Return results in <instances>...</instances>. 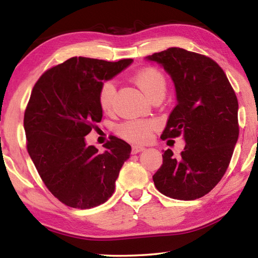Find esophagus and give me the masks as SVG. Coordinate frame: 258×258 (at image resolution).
Returning <instances> with one entry per match:
<instances>
[{
	"label": "esophagus",
	"instance_id": "obj_1",
	"mask_svg": "<svg viewBox=\"0 0 258 258\" xmlns=\"http://www.w3.org/2000/svg\"><path fill=\"white\" fill-rule=\"evenodd\" d=\"M145 150L144 146H141V145H134L132 146V154H138L140 152H143Z\"/></svg>",
	"mask_w": 258,
	"mask_h": 258
}]
</instances>
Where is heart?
<instances>
[{"label": "heart", "instance_id": "b5f03b06", "mask_svg": "<svg viewBox=\"0 0 258 258\" xmlns=\"http://www.w3.org/2000/svg\"><path fill=\"white\" fill-rule=\"evenodd\" d=\"M135 84L143 91L144 94L153 100L157 95H164L166 90V79L160 70L146 68L141 70L133 78ZM115 97V85L111 81L102 83L98 91V104L104 112H109L113 107ZM157 126L156 120L152 119H132L119 126V134L125 140L141 143L150 139Z\"/></svg>", "mask_w": 258, "mask_h": 258}]
</instances>
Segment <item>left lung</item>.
Instances as JSON below:
<instances>
[{
  "label": "left lung",
  "mask_w": 258,
  "mask_h": 258,
  "mask_svg": "<svg viewBox=\"0 0 258 258\" xmlns=\"http://www.w3.org/2000/svg\"><path fill=\"white\" fill-rule=\"evenodd\" d=\"M171 75L177 104L162 140L183 135L178 157L171 150L153 175L158 191L175 200L206 195L225 174L238 139V102L227 76L215 61L179 47L146 56Z\"/></svg>",
  "instance_id": "obj_1"
}]
</instances>
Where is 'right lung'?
Masks as SVG:
<instances>
[{
  "label": "right lung",
  "instance_id": "obj_1",
  "mask_svg": "<svg viewBox=\"0 0 258 258\" xmlns=\"http://www.w3.org/2000/svg\"><path fill=\"white\" fill-rule=\"evenodd\" d=\"M132 62L72 57L47 70L33 87L24 113L27 152L48 190L65 205L86 210L114 193L131 145L113 136L100 153L86 145L85 136L103 116L102 83Z\"/></svg>",
  "mask_w": 258,
  "mask_h": 258
}]
</instances>
